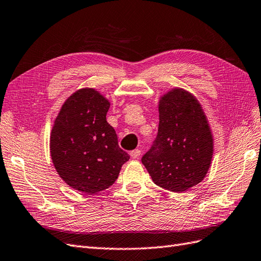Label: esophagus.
<instances>
[{
    "mask_svg": "<svg viewBox=\"0 0 261 261\" xmlns=\"http://www.w3.org/2000/svg\"><path fill=\"white\" fill-rule=\"evenodd\" d=\"M140 154H142V150H139V149H135V150L130 151V157H132L133 159H137V158H139Z\"/></svg>",
    "mask_w": 261,
    "mask_h": 261,
    "instance_id": "esophagus-1",
    "label": "esophagus"
}]
</instances>
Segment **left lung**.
Masks as SVG:
<instances>
[{"mask_svg": "<svg viewBox=\"0 0 261 261\" xmlns=\"http://www.w3.org/2000/svg\"><path fill=\"white\" fill-rule=\"evenodd\" d=\"M159 127L142 163L157 186L185 192L205 178L214 151V139L202 105L181 88L160 96Z\"/></svg>", "mask_w": 261, "mask_h": 261, "instance_id": "1", "label": "left lung"}]
</instances>
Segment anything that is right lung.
I'll return each mask as SVG.
<instances>
[{
  "label": "right lung",
  "instance_id": "1",
  "mask_svg": "<svg viewBox=\"0 0 261 261\" xmlns=\"http://www.w3.org/2000/svg\"><path fill=\"white\" fill-rule=\"evenodd\" d=\"M110 105L95 89L83 88L67 98L54 122L49 145L56 171L86 194L110 188L129 159L107 121Z\"/></svg>",
  "mask_w": 261,
  "mask_h": 261
}]
</instances>
